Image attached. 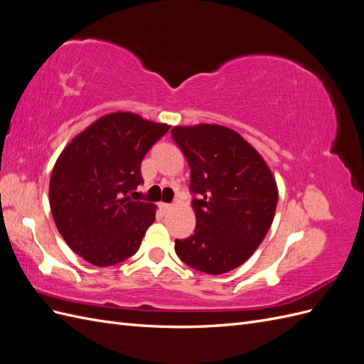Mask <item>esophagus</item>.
I'll list each match as a JSON object with an SVG mask.
<instances>
[{
    "mask_svg": "<svg viewBox=\"0 0 364 364\" xmlns=\"http://www.w3.org/2000/svg\"><path fill=\"white\" fill-rule=\"evenodd\" d=\"M171 208H173V206H171V205H168V203H161V209H162L164 213H168Z\"/></svg>",
    "mask_w": 364,
    "mask_h": 364,
    "instance_id": "1",
    "label": "esophagus"
}]
</instances>
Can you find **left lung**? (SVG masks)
I'll return each mask as SVG.
<instances>
[{"label":"left lung","instance_id":"8db88e82","mask_svg":"<svg viewBox=\"0 0 364 364\" xmlns=\"http://www.w3.org/2000/svg\"><path fill=\"white\" fill-rule=\"evenodd\" d=\"M191 170L194 234L174 250L190 267L222 274L250 258L272 226L278 186L269 165L235 130L218 124L174 126Z\"/></svg>","mask_w":364,"mask_h":364}]
</instances>
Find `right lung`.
Masks as SVG:
<instances>
[{"label":"right lung","instance_id":"add662e5","mask_svg":"<svg viewBox=\"0 0 364 364\" xmlns=\"http://www.w3.org/2000/svg\"><path fill=\"white\" fill-rule=\"evenodd\" d=\"M170 126L134 112L95 119L62 150L50 179V208L67 245L97 267L138 252L156 206L132 200L141 162Z\"/></svg>","mask_w":364,"mask_h":364}]
</instances>
